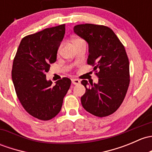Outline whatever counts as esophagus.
<instances>
[{
  "mask_svg": "<svg viewBox=\"0 0 152 152\" xmlns=\"http://www.w3.org/2000/svg\"><path fill=\"white\" fill-rule=\"evenodd\" d=\"M72 81V84H79L80 83V81L79 79H73L71 80Z\"/></svg>",
  "mask_w": 152,
  "mask_h": 152,
  "instance_id": "1",
  "label": "esophagus"
}]
</instances>
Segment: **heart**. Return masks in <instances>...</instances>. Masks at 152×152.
<instances>
[{"label":"heart","instance_id":"1","mask_svg":"<svg viewBox=\"0 0 152 152\" xmlns=\"http://www.w3.org/2000/svg\"><path fill=\"white\" fill-rule=\"evenodd\" d=\"M84 41V40L81 39V38H75L73 39V45H75V44H78V43H79V42H81V41ZM60 48H61V45H60L58 48V52L60 50Z\"/></svg>","mask_w":152,"mask_h":152}]
</instances>
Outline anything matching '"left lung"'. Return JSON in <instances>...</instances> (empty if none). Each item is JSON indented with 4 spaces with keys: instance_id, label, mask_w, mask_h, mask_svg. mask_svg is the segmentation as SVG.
Here are the masks:
<instances>
[{
    "instance_id": "1",
    "label": "left lung",
    "mask_w": 152,
    "mask_h": 152,
    "mask_svg": "<svg viewBox=\"0 0 152 152\" xmlns=\"http://www.w3.org/2000/svg\"><path fill=\"white\" fill-rule=\"evenodd\" d=\"M76 34L89 45L87 64L94 66L97 84L82 80L85 94L83 108L94 116L104 117L114 113L122 103L129 84L130 65L125 49L111 28L104 25L82 24L74 26Z\"/></svg>"
}]
</instances>
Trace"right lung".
Here are the masks:
<instances>
[{
  "label": "right lung",
  "instance_id": "1",
  "mask_svg": "<svg viewBox=\"0 0 152 152\" xmlns=\"http://www.w3.org/2000/svg\"><path fill=\"white\" fill-rule=\"evenodd\" d=\"M65 33V25H58L28 35L22 39L12 71L17 97L28 114L47 121L58 114L71 81L64 77L47 80L46 73L57 60V53Z\"/></svg>",
  "mask_w": 152,
  "mask_h": 152
}]
</instances>
